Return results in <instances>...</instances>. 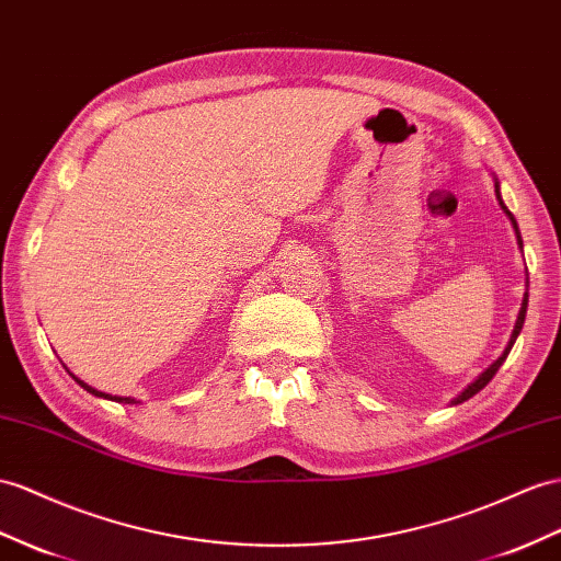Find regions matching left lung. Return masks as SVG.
I'll return each mask as SVG.
<instances>
[{"instance_id":"1","label":"left lung","mask_w":561,"mask_h":561,"mask_svg":"<svg viewBox=\"0 0 561 561\" xmlns=\"http://www.w3.org/2000/svg\"><path fill=\"white\" fill-rule=\"evenodd\" d=\"M495 180V198H497V204H500V208L505 210V215L510 218V222H512V227H514V234H516V243H519V249L524 251V241H522V232H519V225H516V220H514V215L510 213V208L505 206V201H502V196H500V182H497V178H493ZM526 286H528V277H526ZM526 308H528V289L524 291V300H522V308H519V314H516V322H514V329H512V336H510V341H507V346H505V351H502V355L497 357V360L488 367L485 371H481V375L473 379L467 389L459 393L457 398H453V403L450 405H459V403H465V400H469L471 396H477L481 389H485V383L491 381L493 377H495V371L500 369V365L507 360V355H510V351H512V346H514V341H516V336H519V332H522V327H524V320H526Z\"/></svg>"}]
</instances>
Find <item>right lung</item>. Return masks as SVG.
Instances as JSON below:
<instances>
[{
	"label": "right lung",
	"mask_w": 561,
	"mask_h": 561,
	"mask_svg": "<svg viewBox=\"0 0 561 561\" xmlns=\"http://www.w3.org/2000/svg\"><path fill=\"white\" fill-rule=\"evenodd\" d=\"M68 375L70 377H73L80 386H82V389L84 391H88V393H92V396H96V398H104V400H113V403H123V405H135V403H139V400L137 398H130V396H111V393H104V391H96V389H92V386L90 383H84L82 379H78L76 375H73V371H68Z\"/></svg>",
	"instance_id": "1"
}]
</instances>
